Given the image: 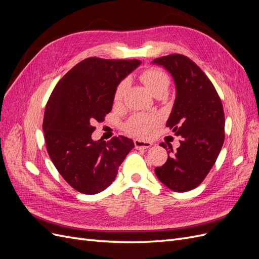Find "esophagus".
Instances as JSON below:
<instances>
[{"label":"esophagus","mask_w":259,"mask_h":259,"mask_svg":"<svg viewBox=\"0 0 259 259\" xmlns=\"http://www.w3.org/2000/svg\"><path fill=\"white\" fill-rule=\"evenodd\" d=\"M134 144L136 149H147L152 146L151 142H146V140H142V139H135Z\"/></svg>","instance_id":"34e87169"}]
</instances>
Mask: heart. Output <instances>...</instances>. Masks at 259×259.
Masks as SVG:
<instances>
[{
	"instance_id": "heart-1",
	"label": "heart",
	"mask_w": 259,
	"mask_h": 259,
	"mask_svg": "<svg viewBox=\"0 0 259 259\" xmlns=\"http://www.w3.org/2000/svg\"><path fill=\"white\" fill-rule=\"evenodd\" d=\"M140 80L144 83L147 90L152 95L159 92H167L169 86L168 75L158 69H148L140 74ZM125 91H126V83L122 82L117 86L114 93V101L120 103L123 99ZM156 123L155 117L150 115H136L130 121L127 127L130 132L139 136H147L151 133Z\"/></svg>"
}]
</instances>
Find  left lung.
Segmentation results:
<instances>
[{"label":"left lung","instance_id":"8db88e82","mask_svg":"<svg viewBox=\"0 0 259 259\" xmlns=\"http://www.w3.org/2000/svg\"><path fill=\"white\" fill-rule=\"evenodd\" d=\"M173 77L176 97L166 126L180 137V145L154 171L170 190L186 192L198 187L215 164L225 140V114L215 88L205 73L183 55L153 59ZM161 147L166 145L162 143Z\"/></svg>","mask_w":259,"mask_h":259}]
</instances>
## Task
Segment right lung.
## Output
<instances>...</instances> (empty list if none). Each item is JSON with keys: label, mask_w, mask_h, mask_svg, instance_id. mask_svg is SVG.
Segmentation results:
<instances>
[{"label": "right lung", "mask_w": 259, "mask_h": 259, "mask_svg": "<svg viewBox=\"0 0 259 259\" xmlns=\"http://www.w3.org/2000/svg\"><path fill=\"white\" fill-rule=\"evenodd\" d=\"M142 61L86 58L55 86L45 108L43 132L50 158L73 189L84 194L104 191L134 148L133 140H93L95 121L112 110L119 84Z\"/></svg>", "instance_id": "1"}]
</instances>
